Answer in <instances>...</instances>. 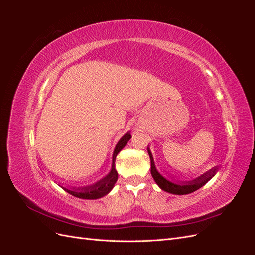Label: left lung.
<instances>
[{"instance_id": "1", "label": "left lung", "mask_w": 255, "mask_h": 255, "mask_svg": "<svg viewBox=\"0 0 255 255\" xmlns=\"http://www.w3.org/2000/svg\"><path fill=\"white\" fill-rule=\"evenodd\" d=\"M148 153H149V156L151 159V174L153 176L154 181L156 182V184L161 189L167 191V192H170V194H173V195H187V194H190V192H194V191L198 190L199 188L204 186V185L212 179V177L216 174V172H217V170H218L217 167H214L213 169H211V170H208L204 174L200 175L195 180L175 184V183L168 181L166 177H164L156 170L155 165H154L152 153L149 150V148H148Z\"/></svg>"}]
</instances>
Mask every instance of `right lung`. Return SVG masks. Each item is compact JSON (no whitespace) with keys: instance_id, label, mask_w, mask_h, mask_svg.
Returning a JSON list of instances; mask_svg holds the SVG:
<instances>
[{"instance_id":"1","label":"right lung","mask_w":255,"mask_h":255,"mask_svg":"<svg viewBox=\"0 0 255 255\" xmlns=\"http://www.w3.org/2000/svg\"><path fill=\"white\" fill-rule=\"evenodd\" d=\"M130 134L128 132L125 136H123L121 139L118 141L117 145L114 150V154H113V165H112V170L111 172L107 174L105 177H103L102 180L98 181L97 183L89 185V186H84V187H73V188H66L63 186H59L63 188L64 190H66L69 194L76 197V198H81V199H99L102 198L105 195L109 194V192L113 189L115 183L117 182L118 180V173L116 171L115 168V160H116V156L117 154L125 148L126 144L128 143V141L130 139Z\"/></svg>"}]
</instances>
